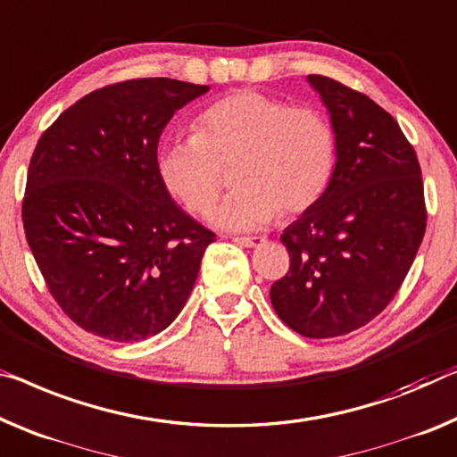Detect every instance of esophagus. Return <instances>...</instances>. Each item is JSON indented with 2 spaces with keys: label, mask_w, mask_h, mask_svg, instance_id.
<instances>
[{
  "label": "esophagus",
  "mask_w": 457,
  "mask_h": 457,
  "mask_svg": "<svg viewBox=\"0 0 457 457\" xmlns=\"http://www.w3.org/2000/svg\"><path fill=\"white\" fill-rule=\"evenodd\" d=\"M234 242L237 244V246H244V248H256V246H261V244L264 242V237H261V236H250V237H234Z\"/></svg>",
  "instance_id": "1"
}]
</instances>
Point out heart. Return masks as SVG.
Listing matches in <instances>:
<instances>
[{
	"instance_id": "obj_1",
	"label": "heart",
	"mask_w": 457,
	"mask_h": 457,
	"mask_svg": "<svg viewBox=\"0 0 457 457\" xmlns=\"http://www.w3.org/2000/svg\"><path fill=\"white\" fill-rule=\"evenodd\" d=\"M237 190L209 220L229 231L258 229L275 217L303 213L328 190L337 168V135L310 106L242 90L199 114L195 135H176L160 147L158 174L170 195L203 215L223 187V168L236 166Z\"/></svg>"
}]
</instances>
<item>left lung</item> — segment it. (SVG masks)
Returning a JSON list of instances; mask_svg holds the SVG:
<instances>
[{
    "label": "left lung",
    "mask_w": 457,
    "mask_h": 457,
    "mask_svg": "<svg viewBox=\"0 0 457 457\" xmlns=\"http://www.w3.org/2000/svg\"><path fill=\"white\" fill-rule=\"evenodd\" d=\"M328 108L337 168L314 207L285 228L287 275L270 303L289 328L332 338L386 310L427 228L417 154L390 112L337 79L308 76Z\"/></svg>",
    "instance_id": "1"
}]
</instances>
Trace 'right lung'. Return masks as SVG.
<instances>
[{"instance_id":"obj_1","label":"right lung","mask_w":457,"mask_h":457,"mask_svg":"<svg viewBox=\"0 0 457 457\" xmlns=\"http://www.w3.org/2000/svg\"><path fill=\"white\" fill-rule=\"evenodd\" d=\"M209 86L143 78L87 94L34 147L22 221L46 287L79 328L158 335L185 308L213 231L162 185L158 141Z\"/></svg>"}]
</instances>
